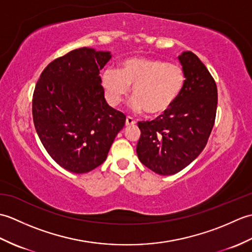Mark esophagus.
<instances>
[{"label": "esophagus", "instance_id": "34e87169", "mask_svg": "<svg viewBox=\"0 0 252 252\" xmlns=\"http://www.w3.org/2000/svg\"><path fill=\"white\" fill-rule=\"evenodd\" d=\"M136 123V121L133 119L132 117H126V126H134Z\"/></svg>", "mask_w": 252, "mask_h": 252}]
</instances>
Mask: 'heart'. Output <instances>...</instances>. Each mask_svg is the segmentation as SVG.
<instances>
[{"instance_id": "1", "label": "heart", "mask_w": 252, "mask_h": 252, "mask_svg": "<svg viewBox=\"0 0 252 252\" xmlns=\"http://www.w3.org/2000/svg\"><path fill=\"white\" fill-rule=\"evenodd\" d=\"M185 84V73L178 63L148 57H131L122 63L120 70L106 69L103 87L108 103L118 106L130 92V108L156 116L174 105Z\"/></svg>"}]
</instances>
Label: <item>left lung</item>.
I'll return each mask as SVG.
<instances>
[{
    "mask_svg": "<svg viewBox=\"0 0 252 252\" xmlns=\"http://www.w3.org/2000/svg\"><path fill=\"white\" fill-rule=\"evenodd\" d=\"M179 61L185 84L174 105L152 121L137 123L140 161L160 175L180 172L199 156L215 126L218 89L215 79L194 53L183 52Z\"/></svg>",
    "mask_w": 252,
    "mask_h": 252,
    "instance_id": "obj_1",
    "label": "left lung"
}]
</instances>
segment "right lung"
<instances>
[{"label":"right lung","mask_w":252,"mask_h":252,"mask_svg":"<svg viewBox=\"0 0 252 252\" xmlns=\"http://www.w3.org/2000/svg\"><path fill=\"white\" fill-rule=\"evenodd\" d=\"M110 52L73 50L50 63L37 80L32 116L37 135L55 162L72 173L103 163L126 116L105 99L99 70Z\"/></svg>","instance_id":"right-lung-1"}]
</instances>
